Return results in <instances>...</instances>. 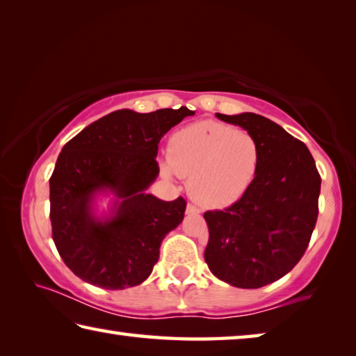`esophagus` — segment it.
<instances>
[{"instance_id":"34e87169","label":"esophagus","mask_w":356,"mask_h":356,"mask_svg":"<svg viewBox=\"0 0 356 356\" xmlns=\"http://www.w3.org/2000/svg\"><path fill=\"white\" fill-rule=\"evenodd\" d=\"M200 212H201V210L197 209L196 206H193V204H188V206H186V213H188V215H197Z\"/></svg>"}]
</instances>
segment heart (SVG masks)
Instances as JSON below:
<instances>
[{
    "instance_id": "b5f03b06",
    "label": "heart",
    "mask_w": 356,
    "mask_h": 356,
    "mask_svg": "<svg viewBox=\"0 0 356 356\" xmlns=\"http://www.w3.org/2000/svg\"><path fill=\"white\" fill-rule=\"evenodd\" d=\"M259 160V143L248 131L202 120L171 136L163 170L188 177V191L197 204L221 209L242 200L251 188Z\"/></svg>"
}]
</instances>
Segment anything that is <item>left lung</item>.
I'll return each instance as SVG.
<instances>
[{"label":"left lung","instance_id":"8db88e82","mask_svg":"<svg viewBox=\"0 0 356 356\" xmlns=\"http://www.w3.org/2000/svg\"><path fill=\"white\" fill-rule=\"evenodd\" d=\"M216 118L256 138L259 170L242 200L209 210L204 259L216 278L240 289L278 281L305 254L318 215L321 176L309 149L254 113Z\"/></svg>","mask_w":356,"mask_h":356}]
</instances>
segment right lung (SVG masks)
<instances>
[{
    "instance_id": "1",
    "label": "right lung",
    "mask_w": 356,
    "mask_h": 356,
    "mask_svg": "<svg viewBox=\"0 0 356 356\" xmlns=\"http://www.w3.org/2000/svg\"><path fill=\"white\" fill-rule=\"evenodd\" d=\"M195 111L118 110L63 147L50 177L53 242L78 278L110 291L141 284L159 261L166 234L184 220V197L161 201L146 190L159 176L155 156L166 131ZM99 194L113 196L95 213Z\"/></svg>"
}]
</instances>
